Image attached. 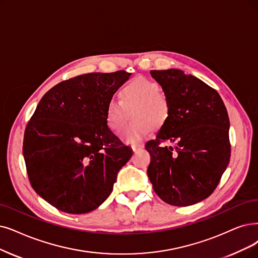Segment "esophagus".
Returning <instances> with one entry per match:
<instances>
[{
	"label": "esophagus",
	"mask_w": 258,
	"mask_h": 258,
	"mask_svg": "<svg viewBox=\"0 0 258 258\" xmlns=\"http://www.w3.org/2000/svg\"><path fill=\"white\" fill-rule=\"evenodd\" d=\"M131 148H132L133 152H138L139 150L143 149V148H144V146H143V145H132V146H131Z\"/></svg>",
	"instance_id": "1"
}]
</instances>
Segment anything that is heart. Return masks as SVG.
<instances>
[{
  "mask_svg": "<svg viewBox=\"0 0 258 258\" xmlns=\"http://www.w3.org/2000/svg\"><path fill=\"white\" fill-rule=\"evenodd\" d=\"M159 86L147 78L138 77L131 80L118 93L119 102L112 100L107 107L108 126L117 133L126 129V141L137 143L148 136L152 128L160 129L167 122L170 107L167 98L160 94Z\"/></svg>",
  "mask_w": 258,
  "mask_h": 258,
  "instance_id": "obj_1",
  "label": "heart"
}]
</instances>
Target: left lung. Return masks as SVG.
Listing matches in <instances>:
<instances>
[{
	"label": "left lung",
	"mask_w": 258,
	"mask_h": 258,
	"mask_svg": "<svg viewBox=\"0 0 258 258\" xmlns=\"http://www.w3.org/2000/svg\"><path fill=\"white\" fill-rule=\"evenodd\" d=\"M170 107L157 139L146 144L154 191L168 204L187 207L217 187L231 157L228 111L218 92L178 69L150 71ZM174 142L176 146H161Z\"/></svg>",
	"instance_id": "8db88e82"
}]
</instances>
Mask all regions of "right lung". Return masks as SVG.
Returning a JSON list of instances; mask_svg holds the SVG:
<instances>
[{"label": "right lung", "instance_id": "right-lung-1", "mask_svg": "<svg viewBox=\"0 0 258 258\" xmlns=\"http://www.w3.org/2000/svg\"><path fill=\"white\" fill-rule=\"evenodd\" d=\"M131 73H90L60 82L28 121L23 156L35 191L56 209L86 214L104 203L132 149L107 125V107Z\"/></svg>", "mask_w": 258, "mask_h": 258}]
</instances>
